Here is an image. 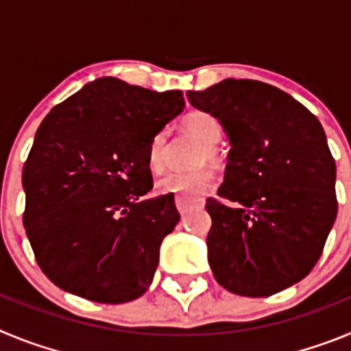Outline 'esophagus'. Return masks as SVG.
Instances as JSON below:
<instances>
[{
	"label": "esophagus",
	"mask_w": 351,
	"mask_h": 351,
	"mask_svg": "<svg viewBox=\"0 0 351 351\" xmlns=\"http://www.w3.org/2000/svg\"><path fill=\"white\" fill-rule=\"evenodd\" d=\"M176 206H178V210L181 214H186L193 207H202L204 200L202 198H182V197H176Z\"/></svg>",
	"instance_id": "1"
}]
</instances>
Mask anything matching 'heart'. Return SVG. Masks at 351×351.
<instances>
[{
    "label": "heart",
    "mask_w": 351,
    "mask_h": 351,
    "mask_svg": "<svg viewBox=\"0 0 351 351\" xmlns=\"http://www.w3.org/2000/svg\"><path fill=\"white\" fill-rule=\"evenodd\" d=\"M182 126L188 132L195 133L204 145L197 154V163L209 160L210 163H219L221 154L218 144L221 138V125L214 116L207 112H191L182 119ZM165 142L167 133L156 132L151 137L147 145V163L153 172H160L165 161ZM216 181V173L209 165H200L197 169L184 170V172H170L158 181V191L163 195H178V197L195 198L206 193Z\"/></svg>",
    "instance_id": "heart-1"
}]
</instances>
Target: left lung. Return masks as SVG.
<instances>
[{
  "instance_id": "obj_1",
  "label": "left lung",
  "mask_w": 351,
  "mask_h": 351,
  "mask_svg": "<svg viewBox=\"0 0 351 351\" xmlns=\"http://www.w3.org/2000/svg\"><path fill=\"white\" fill-rule=\"evenodd\" d=\"M188 100L221 123L232 145L218 197L234 206L206 202L216 281L237 295L269 297L304 280L337 214L336 161L320 121L258 80L225 79Z\"/></svg>"
}]
</instances>
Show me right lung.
<instances>
[{
	"instance_id": "right-lung-1",
	"label": "right lung",
	"mask_w": 351,
	"mask_h": 351,
	"mask_svg": "<svg viewBox=\"0 0 351 351\" xmlns=\"http://www.w3.org/2000/svg\"><path fill=\"white\" fill-rule=\"evenodd\" d=\"M182 108L181 91L101 77L42 121L23 169V221L56 287L104 304L147 291L181 218L173 195L138 200L153 188L147 145Z\"/></svg>"
}]
</instances>
